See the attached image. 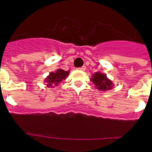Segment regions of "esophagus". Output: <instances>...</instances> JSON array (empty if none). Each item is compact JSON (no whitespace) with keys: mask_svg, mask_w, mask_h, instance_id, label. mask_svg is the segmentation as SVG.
<instances>
[{"mask_svg":"<svg viewBox=\"0 0 152 152\" xmlns=\"http://www.w3.org/2000/svg\"><path fill=\"white\" fill-rule=\"evenodd\" d=\"M86 68L85 66H82V67H80V68H77V69L78 70H80V71H84Z\"/></svg>","mask_w":152,"mask_h":152,"instance_id":"esophagus-1","label":"esophagus"}]
</instances>
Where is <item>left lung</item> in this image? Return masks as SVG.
I'll use <instances>...</instances> for the list:
<instances>
[{
  "label": "left lung",
  "mask_w": 152,
  "mask_h": 152,
  "mask_svg": "<svg viewBox=\"0 0 152 152\" xmlns=\"http://www.w3.org/2000/svg\"><path fill=\"white\" fill-rule=\"evenodd\" d=\"M91 81L100 91H107L112 88V81L107 78V75L100 72H96L93 75Z\"/></svg>",
  "instance_id": "1"
}]
</instances>
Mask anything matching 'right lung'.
I'll use <instances>...</instances> for the list:
<instances>
[{"instance_id": "obj_1", "label": "right lung", "mask_w": 152, "mask_h": 152, "mask_svg": "<svg viewBox=\"0 0 152 152\" xmlns=\"http://www.w3.org/2000/svg\"><path fill=\"white\" fill-rule=\"evenodd\" d=\"M68 74H69L68 72H65V71L61 69L57 70L56 72H51L49 76H48V77L45 79V81L48 83L47 86L49 88L53 85L57 86L58 83H60L64 79L66 78Z\"/></svg>"}]
</instances>
